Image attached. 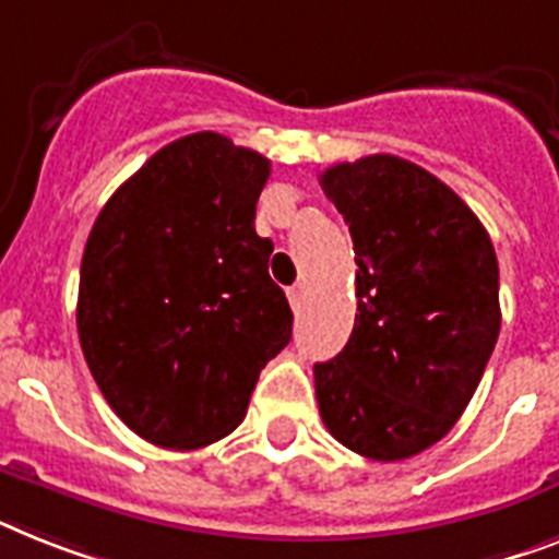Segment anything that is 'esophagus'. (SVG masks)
<instances>
[{"label":"esophagus","mask_w":559,"mask_h":559,"mask_svg":"<svg viewBox=\"0 0 559 559\" xmlns=\"http://www.w3.org/2000/svg\"><path fill=\"white\" fill-rule=\"evenodd\" d=\"M288 302L294 311H299V306H302V285H294V288H288Z\"/></svg>","instance_id":"obj_1"}]
</instances>
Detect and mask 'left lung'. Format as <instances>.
I'll return each instance as SVG.
<instances>
[{"mask_svg": "<svg viewBox=\"0 0 559 559\" xmlns=\"http://www.w3.org/2000/svg\"><path fill=\"white\" fill-rule=\"evenodd\" d=\"M320 186L357 262L352 336L313 366L322 423L368 460H408L454 428L495 352V246L445 182L400 156L331 165Z\"/></svg>", "mask_w": 559, "mask_h": 559, "instance_id": "1", "label": "left lung"}]
</instances>
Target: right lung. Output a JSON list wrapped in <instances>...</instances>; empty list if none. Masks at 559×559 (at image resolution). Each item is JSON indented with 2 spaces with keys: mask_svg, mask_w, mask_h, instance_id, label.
<instances>
[{
  "mask_svg": "<svg viewBox=\"0 0 559 559\" xmlns=\"http://www.w3.org/2000/svg\"><path fill=\"white\" fill-rule=\"evenodd\" d=\"M271 163L214 131L156 151L105 202L85 242L76 329L124 426L202 449L248 412L294 313L253 228Z\"/></svg>",
  "mask_w": 559,
  "mask_h": 559,
  "instance_id": "add662e5",
  "label": "right lung"
}]
</instances>
